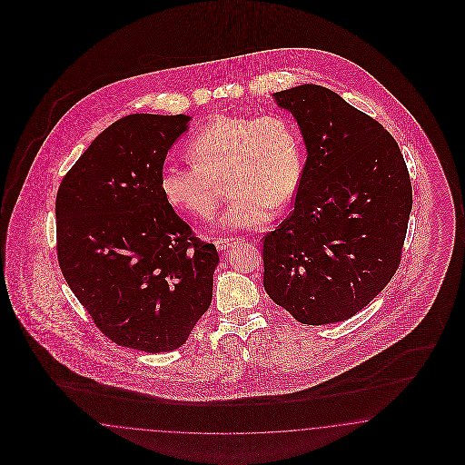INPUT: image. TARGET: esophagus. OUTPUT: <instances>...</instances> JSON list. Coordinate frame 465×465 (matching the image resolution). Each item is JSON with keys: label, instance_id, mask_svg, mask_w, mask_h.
<instances>
[{"label": "esophagus", "instance_id": "obj_1", "mask_svg": "<svg viewBox=\"0 0 465 465\" xmlns=\"http://www.w3.org/2000/svg\"><path fill=\"white\" fill-rule=\"evenodd\" d=\"M240 240L242 239H237V237H222V239L214 240V245H216L218 251H226V249H230L232 245L239 243Z\"/></svg>", "mask_w": 465, "mask_h": 465}]
</instances>
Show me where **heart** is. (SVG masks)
Masks as SVG:
<instances>
[{
	"label": "heart",
	"instance_id": "1",
	"mask_svg": "<svg viewBox=\"0 0 465 465\" xmlns=\"http://www.w3.org/2000/svg\"><path fill=\"white\" fill-rule=\"evenodd\" d=\"M187 152L193 162L167 163L160 189L175 210L210 218L228 183L232 201L220 220L225 228L266 225L302 181V136L286 114L216 115L193 134Z\"/></svg>",
	"mask_w": 465,
	"mask_h": 465
}]
</instances>
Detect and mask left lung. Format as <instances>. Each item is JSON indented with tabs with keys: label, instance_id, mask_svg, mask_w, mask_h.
<instances>
[{
	"label": "left lung",
	"instance_id": "8db88e82",
	"mask_svg": "<svg viewBox=\"0 0 465 465\" xmlns=\"http://www.w3.org/2000/svg\"><path fill=\"white\" fill-rule=\"evenodd\" d=\"M293 114L307 162L293 212L262 237L264 290L298 322H341L366 307L399 268L412 208L404 156L379 121L336 92H276Z\"/></svg>",
	"mask_w": 465,
	"mask_h": 465
}]
</instances>
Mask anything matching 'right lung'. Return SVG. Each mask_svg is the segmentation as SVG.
<instances>
[{
  "label": "right lung",
  "instance_id": "right-lung-1",
  "mask_svg": "<svg viewBox=\"0 0 465 465\" xmlns=\"http://www.w3.org/2000/svg\"><path fill=\"white\" fill-rule=\"evenodd\" d=\"M191 117L131 114L102 131L56 196L59 268L104 336L146 352L181 348L210 309L216 247L160 189Z\"/></svg>",
  "mask_w": 465,
  "mask_h": 465
}]
</instances>
